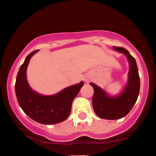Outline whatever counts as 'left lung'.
I'll use <instances>...</instances> for the list:
<instances>
[{
	"label": "left lung",
	"mask_w": 156,
	"mask_h": 156,
	"mask_svg": "<svg viewBox=\"0 0 156 156\" xmlns=\"http://www.w3.org/2000/svg\"><path fill=\"white\" fill-rule=\"evenodd\" d=\"M114 50L125 54L129 64L128 80L121 92L117 95H111L95 83H89L94 89L92 105L94 112L100 118L105 119H118L125 117L136 102L140 89L135 58L125 48L114 47Z\"/></svg>",
	"instance_id": "8db88e82"
}]
</instances>
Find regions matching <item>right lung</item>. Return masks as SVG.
<instances>
[{
  "mask_svg": "<svg viewBox=\"0 0 156 156\" xmlns=\"http://www.w3.org/2000/svg\"><path fill=\"white\" fill-rule=\"evenodd\" d=\"M39 51H33L20 67L15 83V93L20 106L33 120L44 125H53L67 119L72 103L83 85V81L69 86L58 93L43 95L33 90L27 80V67L30 59Z\"/></svg>",
  "mask_w": 156,
  "mask_h": 156,
  "instance_id": "right-lung-1",
  "label": "right lung"
}]
</instances>
